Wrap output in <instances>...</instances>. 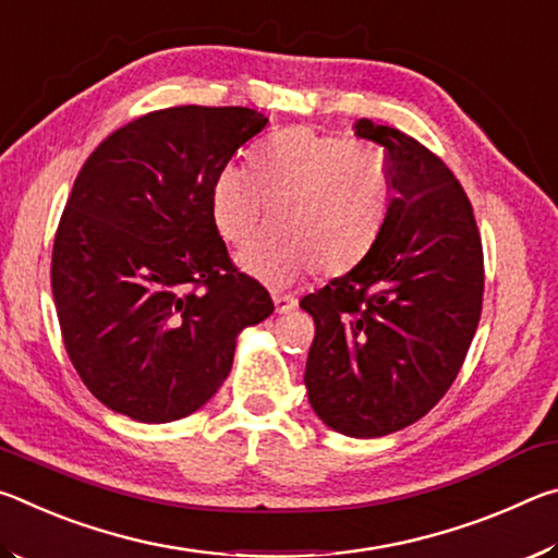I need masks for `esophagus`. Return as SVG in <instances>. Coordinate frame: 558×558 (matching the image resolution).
<instances>
[{
	"label": "esophagus",
	"instance_id": "esophagus-1",
	"mask_svg": "<svg viewBox=\"0 0 558 558\" xmlns=\"http://www.w3.org/2000/svg\"><path fill=\"white\" fill-rule=\"evenodd\" d=\"M272 302H276V310L280 315L292 313V310L298 307V300L292 295H272Z\"/></svg>",
	"mask_w": 558,
	"mask_h": 558
}]
</instances>
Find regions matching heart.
Wrapping results in <instances>:
<instances>
[{
  "instance_id": "heart-1",
  "label": "heart",
  "mask_w": 558,
  "mask_h": 558,
  "mask_svg": "<svg viewBox=\"0 0 558 558\" xmlns=\"http://www.w3.org/2000/svg\"><path fill=\"white\" fill-rule=\"evenodd\" d=\"M389 204L391 172L374 147L305 125L270 135L253 172L223 167L211 192L216 231L235 248L270 216L276 231L241 256L245 270L268 282L307 268L325 278L352 270L379 239Z\"/></svg>"
}]
</instances>
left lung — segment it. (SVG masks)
I'll return each instance as SVG.
<instances>
[{
  "mask_svg": "<svg viewBox=\"0 0 558 558\" xmlns=\"http://www.w3.org/2000/svg\"><path fill=\"white\" fill-rule=\"evenodd\" d=\"M384 147L396 196L372 251L300 307L315 319L305 386L329 428L379 438L411 426L456 381L483 313V241L465 189L405 132L359 120Z\"/></svg>",
  "mask_w": 558,
  "mask_h": 558,
  "instance_id": "left-lung-1",
  "label": "left lung"
}]
</instances>
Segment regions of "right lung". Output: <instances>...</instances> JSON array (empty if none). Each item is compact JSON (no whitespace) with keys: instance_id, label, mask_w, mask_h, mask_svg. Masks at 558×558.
<instances>
[{"instance_id":"1","label":"right lung","mask_w":558,"mask_h":558,"mask_svg":"<svg viewBox=\"0 0 558 558\" xmlns=\"http://www.w3.org/2000/svg\"><path fill=\"white\" fill-rule=\"evenodd\" d=\"M266 122L239 106L147 112L75 177L51 290L71 364L110 411L169 423L202 409L231 372L235 335L272 313L211 216L216 177Z\"/></svg>"}]
</instances>
